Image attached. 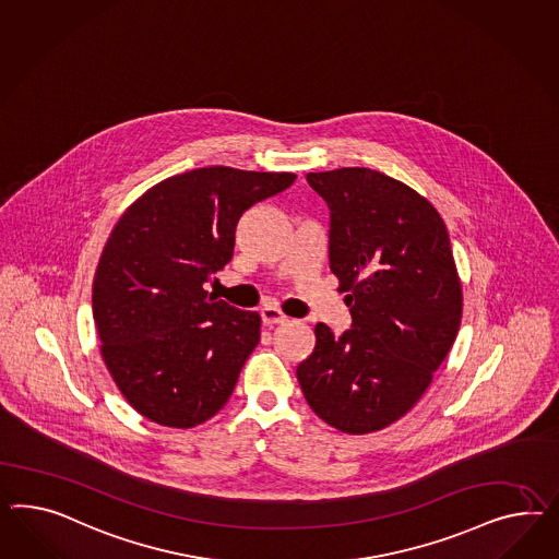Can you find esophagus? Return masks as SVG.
Segmentation results:
<instances>
[{"label": "esophagus", "instance_id": "34e87169", "mask_svg": "<svg viewBox=\"0 0 559 559\" xmlns=\"http://www.w3.org/2000/svg\"><path fill=\"white\" fill-rule=\"evenodd\" d=\"M260 318H262L264 325H278V323H285L288 319L287 316H285L281 309H276L274 305L262 307V309H260Z\"/></svg>", "mask_w": 559, "mask_h": 559}]
</instances>
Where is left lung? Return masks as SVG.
I'll use <instances>...</instances> for the list:
<instances>
[{
    "mask_svg": "<svg viewBox=\"0 0 559 559\" xmlns=\"http://www.w3.org/2000/svg\"><path fill=\"white\" fill-rule=\"evenodd\" d=\"M330 210V269L347 290L352 325H316L297 366L309 407L344 433H370L415 407L445 360L462 319L450 234L407 185L347 166L309 173Z\"/></svg>",
    "mask_w": 559,
    "mask_h": 559,
    "instance_id": "1",
    "label": "left lung"
}]
</instances>
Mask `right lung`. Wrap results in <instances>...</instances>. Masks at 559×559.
Wrapping results in <instances>:
<instances>
[{"instance_id":"obj_1","label":"right lung","mask_w":559,"mask_h":559,"mask_svg":"<svg viewBox=\"0 0 559 559\" xmlns=\"http://www.w3.org/2000/svg\"><path fill=\"white\" fill-rule=\"evenodd\" d=\"M293 173L205 166L154 185L114 227L93 281L102 356L126 401L166 427L212 419L260 342V316L205 290L236 227Z\"/></svg>"}]
</instances>
